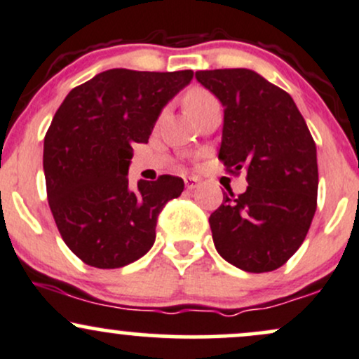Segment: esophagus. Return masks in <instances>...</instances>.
Returning a JSON list of instances; mask_svg holds the SVG:
<instances>
[{
    "label": "esophagus",
    "mask_w": 359,
    "mask_h": 359,
    "mask_svg": "<svg viewBox=\"0 0 359 359\" xmlns=\"http://www.w3.org/2000/svg\"><path fill=\"white\" fill-rule=\"evenodd\" d=\"M184 184L187 191H194V189L199 187V179H197V177H185Z\"/></svg>",
    "instance_id": "34e87169"
}]
</instances>
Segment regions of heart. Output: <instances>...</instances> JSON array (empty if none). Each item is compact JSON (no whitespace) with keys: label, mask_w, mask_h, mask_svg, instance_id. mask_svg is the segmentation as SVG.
Returning a JSON list of instances; mask_svg holds the SVG:
<instances>
[{"label":"heart","mask_w":359,"mask_h":359,"mask_svg":"<svg viewBox=\"0 0 359 359\" xmlns=\"http://www.w3.org/2000/svg\"><path fill=\"white\" fill-rule=\"evenodd\" d=\"M211 102H216L212 94L209 93V90L201 89V88L191 89L184 97V106H185V109H187L189 114H194L196 111L203 109L204 106L211 104Z\"/></svg>","instance_id":"b5f03b06"}]
</instances>
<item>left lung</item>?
Returning <instances> with one entry per match:
<instances>
[{"label": "left lung", "instance_id": "left-lung-1", "mask_svg": "<svg viewBox=\"0 0 359 359\" xmlns=\"http://www.w3.org/2000/svg\"><path fill=\"white\" fill-rule=\"evenodd\" d=\"M224 106L219 160L248 187L209 217L214 246L250 273L277 270L306 240L317 208V151L290 94L250 69L196 72Z\"/></svg>", "mask_w": 359, "mask_h": 359}]
</instances>
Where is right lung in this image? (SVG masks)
Wrapping results in <instances>:
<instances>
[{"mask_svg":"<svg viewBox=\"0 0 359 359\" xmlns=\"http://www.w3.org/2000/svg\"><path fill=\"white\" fill-rule=\"evenodd\" d=\"M192 71L109 69L67 94L43 140L47 197L62 240L96 269H121L155 243L156 217L184 180L128 182L135 143H148L163 106Z\"/></svg>","mask_w":359,"mask_h":359,"instance_id":"add662e5","label":"right lung"}]
</instances>
